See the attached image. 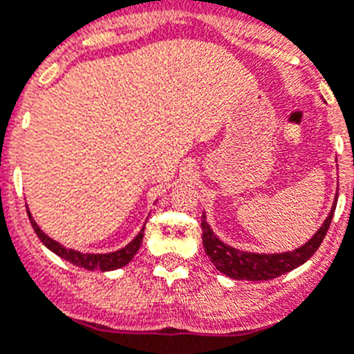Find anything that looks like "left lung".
Returning a JSON list of instances; mask_svg holds the SVG:
<instances>
[{"label":"left lung","instance_id":"left-lung-1","mask_svg":"<svg viewBox=\"0 0 354 354\" xmlns=\"http://www.w3.org/2000/svg\"><path fill=\"white\" fill-rule=\"evenodd\" d=\"M337 204H333L330 216L323 223V227L319 228L315 236L312 237L308 243L296 248L294 252L286 253H273V255H262V253H246L239 252V250L227 246L221 243L218 237L212 234L211 227L205 223V214H202V241H204V250L207 253V257L211 259L212 264L216 266V270L221 271L223 274L236 280H271L280 274H286L292 271L294 268L301 266L308 259L317 252V248L323 243L324 236H326L328 228H330L331 218L335 212Z\"/></svg>","mask_w":354,"mask_h":354}]
</instances>
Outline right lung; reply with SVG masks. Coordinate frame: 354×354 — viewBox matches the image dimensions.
<instances>
[{
  "instance_id": "add662e5",
  "label": "right lung",
  "mask_w": 354,
  "mask_h": 354,
  "mask_svg": "<svg viewBox=\"0 0 354 354\" xmlns=\"http://www.w3.org/2000/svg\"><path fill=\"white\" fill-rule=\"evenodd\" d=\"M28 216H30V212H28ZM31 227H33V230H35V234L39 236V239L42 241L44 245L48 246L51 252H55L58 257L65 259V261L72 262V264L80 266V268H84V270H101V271L118 270V268H122V266L129 264L131 259H133L134 255H136V252L140 250V245H142V239H143V228H145V227L142 228V232L134 237L126 248H122L113 253H99V255H93V253H81V252H76V250L65 248V246L58 245L56 241H53L51 237L46 236V234L39 228V225H37L33 220H31Z\"/></svg>"
}]
</instances>
